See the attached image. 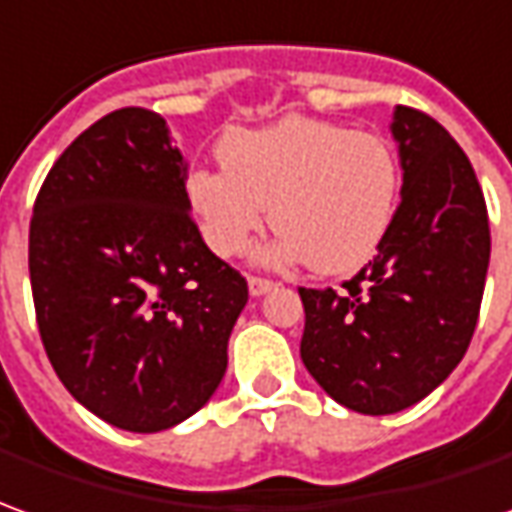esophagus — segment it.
Listing matches in <instances>:
<instances>
[{"label":"esophagus","instance_id":"1","mask_svg":"<svg viewBox=\"0 0 512 512\" xmlns=\"http://www.w3.org/2000/svg\"><path fill=\"white\" fill-rule=\"evenodd\" d=\"M274 283L271 280H263V277H249V294L252 297H263V294H269Z\"/></svg>","mask_w":512,"mask_h":512}]
</instances>
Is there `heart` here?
<instances>
[{
  "label": "heart",
  "mask_w": 512,
  "mask_h": 512,
  "mask_svg": "<svg viewBox=\"0 0 512 512\" xmlns=\"http://www.w3.org/2000/svg\"><path fill=\"white\" fill-rule=\"evenodd\" d=\"M224 170H193L187 210L215 255H241L269 207L271 263L305 260L319 274L364 266L395 218L401 165L387 139L291 114L218 142Z\"/></svg>",
  "instance_id": "heart-1"
}]
</instances>
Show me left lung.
Masks as SVG:
<instances>
[{"label":"left lung","instance_id":"8db88e82","mask_svg":"<svg viewBox=\"0 0 512 512\" xmlns=\"http://www.w3.org/2000/svg\"><path fill=\"white\" fill-rule=\"evenodd\" d=\"M401 204L378 255L342 291L300 288L305 370L361 415L423 401L460 364L490 260L488 207L468 156L429 114L395 106Z\"/></svg>","mask_w":512,"mask_h":512}]
</instances>
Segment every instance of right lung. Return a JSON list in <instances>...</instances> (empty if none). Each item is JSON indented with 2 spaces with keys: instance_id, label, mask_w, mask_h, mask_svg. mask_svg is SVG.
Segmentation results:
<instances>
[{
  "instance_id": "right-lung-1",
  "label": "right lung",
  "mask_w": 512,
  "mask_h": 512,
  "mask_svg": "<svg viewBox=\"0 0 512 512\" xmlns=\"http://www.w3.org/2000/svg\"><path fill=\"white\" fill-rule=\"evenodd\" d=\"M187 165L148 109L100 117L41 184L30 221L38 333L69 395L151 434L210 401L249 288L201 241Z\"/></svg>"
}]
</instances>
